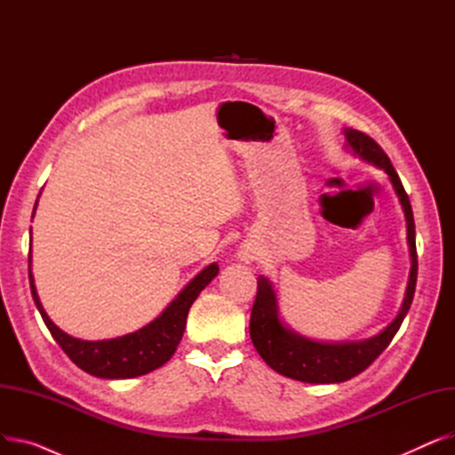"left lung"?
<instances>
[{
    "label": "left lung",
    "instance_id": "1",
    "mask_svg": "<svg viewBox=\"0 0 455 455\" xmlns=\"http://www.w3.org/2000/svg\"><path fill=\"white\" fill-rule=\"evenodd\" d=\"M348 148L360 155L363 160L372 162L384 170L396 191L400 204L408 221V243L411 254V273L408 291H405L403 304L396 319L378 336L357 341V343H317L306 339L299 333L285 328L278 319L276 295L271 282L266 276H258V293L251 312V339L258 354L273 371L282 376H288L306 384H339L360 372H363L376 357L384 352L393 341L403 317L408 315L410 306L413 302L415 285H417V245H415V221L413 210L408 194L398 179V173L378 143L365 132L355 129H345Z\"/></svg>",
    "mask_w": 455,
    "mask_h": 455
}]
</instances>
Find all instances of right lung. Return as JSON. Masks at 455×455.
<instances>
[{"instance_id":"right-lung-1","label":"right lung","mask_w":455,"mask_h":455,"mask_svg":"<svg viewBox=\"0 0 455 455\" xmlns=\"http://www.w3.org/2000/svg\"><path fill=\"white\" fill-rule=\"evenodd\" d=\"M218 273H220V266L210 264L186 285V288L180 291V295L164 309L160 317H156L153 323L143 326L141 330L127 333L124 338L107 339V341H83V339L68 336V333L62 331L44 312L40 299L36 295L35 280L31 275V252H29L31 293L47 330L52 331L53 339L79 369H83L92 376L108 378V379L136 378L162 367L165 362H170L182 339V333L186 328V317L191 304H194V300L199 297V293L206 288V285L218 276Z\"/></svg>"}]
</instances>
